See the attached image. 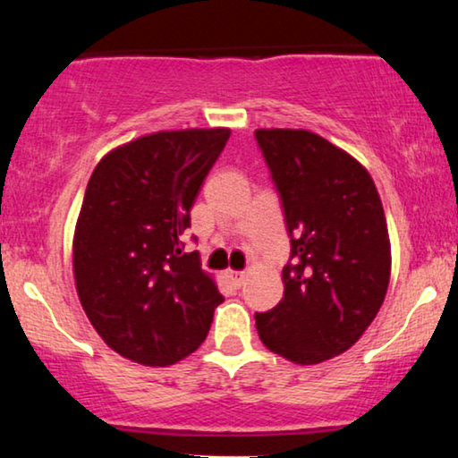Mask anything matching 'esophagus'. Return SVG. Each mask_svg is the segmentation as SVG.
Segmentation results:
<instances>
[{
	"label": "esophagus",
	"instance_id": "1",
	"mask_svg": "<svg viewBox=\"0 0 458 458\" xmlns=\"http://www.w3.org/2000/svg\"><path fill=\"white\" fill-rule=\"evenodd\" d=\"M228 278L233 280L234 286H242V283L247 280V272L242 270H228Z\"/></svg>",
	"mask_w": 458,
	"mask_h": 458
}]
</instances>
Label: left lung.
Listing matches in <instances>:
<instances>
[{
	"label": "left lung",
	"mask_w": 458,
	"mask_h": 458,
	"mask_svg": "<svg viewBox=\"0 0 458 458\" xmlns=\"http://www.w3.org/2000/svg\"><path fill=\"white\" fill-rule=\"evenodd\" d=\"M283 199L291 259L283 301L255 314L259 339L289 362L350 350L383 306L392 274L386 213L367 167L308 130H255Z\"/></svg>",
	"instance_id": "left-lung-1"
}]
</instances>
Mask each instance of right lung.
Segmentation results:
<instances>
[{
	"label": "right lung",
	"instance_id": "1",
	"mask_svg": "<svg viewBox=\"0 0 458 458\" xmlns=\"http://www.w3.org/2000/svg\"><path fill=\"white\" fill-rule=\"evenodd\" d=\"M228 138V127L146 133L91 174L72 236L75 289L96 333L127 360L169 367L191 356L224 301L182 234Z\"/></svg>",
	"mask_w": 458,
	"mask_h": 458
}]
</instances>
